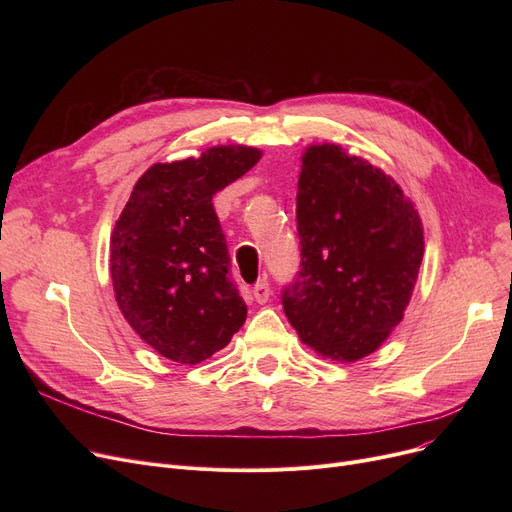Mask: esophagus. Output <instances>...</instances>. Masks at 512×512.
<instances>
[{
    "label": "esophagus",
    "instance_id": "obj_1",
    "mask_svg": "<svg viewBox=\"0 0 512 512\" xmlns=\"http://www.w3.org/2000/svg\"><path fill=\"white\" fill-rule=\"evenodd\" d=\"M272 297V288H270V282H267L265 278L259 280L255 286H253V299L257 303H267Z\"/></svg>",
    "mask_w": 512,
    "mask_h": 512
}]
</instances>
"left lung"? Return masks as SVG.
<instances>
[{
  "label": "left lung",
  "mask_w": 512,
  "mask_h": 512,
  "mask_svg": "<svg viewBox=\"0 0 512 512\" xmlns=\"http://www.w3.org/2000/svg\"><path fill=\"white\" fill-rule=\"evenodd\" d=\"M301 267L282 307L301 340L334 361L373 353L400 324L423 259V228L398 184L338 145L303 155Z\"/></svg>",
  "instance_id": "left-lung-1"
}]
</instances>
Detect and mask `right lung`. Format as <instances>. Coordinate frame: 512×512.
<instances>
[{
  "label": "right lung",
  "mask_w": 512,
  "mask_h": 512,
  "mask_svg": "<svg viewBox=\"0 0 512 512\" xmlns=\"http://www.w3.org/2000/svg\"><path fill=\"white\" fill-rule=\"evenodd\" d=\"M261 151L211 147L151 166L116 222L110 272L130 328L159 355L195 365L224 348L247 319L213 195L247 174Z\"/></svg>",
  "instance_id": "1"
}]
</instances>
